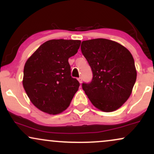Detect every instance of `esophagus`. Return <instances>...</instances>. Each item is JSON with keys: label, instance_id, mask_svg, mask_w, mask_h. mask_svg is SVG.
I'll use <instances>...</instances> for the list:
<instances>
[{"label": "esophagus", "instance_id": "obj_1", "mask_svg": "<svg viewBox=\"0 0 154 154\" xmlns=\"http://www.w3.org/2000/svg\"><path fill=\"white\" fill-rule=\"evenodd\" d=\"M78 79V81H79V83H82V77H79V78L78 79Z\"/></svg>", "mask_w": 154, "mask_h": 154}]
</instances>
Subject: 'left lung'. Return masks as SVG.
Here are the masks:
<instances>
[{"instance_id": "1", "label": "left lung", "mask_w": 154, "mask_h": 154, "mask_svg": "<svg viewBox=\"0 0 154 154\" xmlns=\"http://www.w3.org/2000/svg\"><path fill=\"white\" fill-rule=\"evenodd\" d=\"M81 51L92 72L91 82L82 87L93 105L111 112L122 106L131 95L137 77L135 61L126 48L98 38L82 41Z\"/></svg>"}]
</instances>
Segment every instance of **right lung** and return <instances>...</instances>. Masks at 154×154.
<instances>
[{"label":"right lung","instance_id":"1","mask_svg":"<svg viewBox=\"0 0 154 154\" xmlns=\"http://www.w3.org/2000/svg\"><path fill=\"white\" fill-rule=\"evenodd\" d=\"M80 43V40H48L26 61L23 86L32 103L40 111L56 114L69 106L79 82L72 77L68 59L77 54Z\"/></svg>","mask_w":154,"mask_h":154}]
</instances>
